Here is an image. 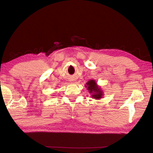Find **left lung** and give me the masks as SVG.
<instances>
[{
    "label": "left lung",
    "instance_id": "1",
    "mask_svg": "<svg viewBox=\"0 0 153 153\" xmlns=\"http://www.w3.org/2000/svg\"><path fill=\"white\" fill-rule=\"evenodd\" d=\"M86 84L87 85H85V86H88V90L89 93L92 94L93 97L96 99L101 98V97L102 95V91L100 90V89H99V88L97 86L95 81H94V80H89Z\"/></svg>",
    "mask_w": 153,
    "mask_h": 153
}]
</instances>
